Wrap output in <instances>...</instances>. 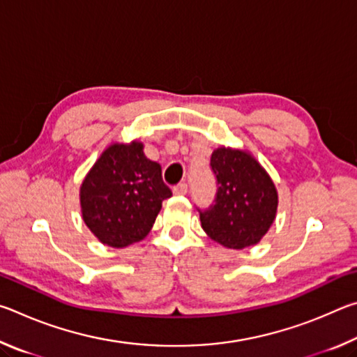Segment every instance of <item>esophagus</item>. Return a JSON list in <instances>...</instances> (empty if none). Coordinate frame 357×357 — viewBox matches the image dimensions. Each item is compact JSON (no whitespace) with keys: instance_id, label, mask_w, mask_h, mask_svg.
Returning a JSON list of instances; mask_svg holds the SVG:
<instances>
[{"instance_id":"esophagus-1","label":"esophagus","mask_w":357,"mask_h":357,"mask_svg":"<svg viewBox=\"0 0 357 357\" xmlns=\"http://www.w3.org/2000/svg\"><path fill=\"white\" fill-rule=\"evenodd\" d=\"M173 193L174 195H185L187 193V184L185 183H181L178 185L173 187Z\"/></svg>"}]
</instances>
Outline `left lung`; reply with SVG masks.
Wrapping results in <instances>:
<instances>
[{
    "label": "left lung",
    "mask_w": 357,
    "mask_h": 357,
    "mask_svg": "<svg viewBox=\"0 0 357 357\" xmlns=\"http://www.w3.org/2000/svg\"><path fill=\"white\" fill-rule=\"evenodd\" d=\"M217 179L214 204L198 209L211 239L228 249L258 244L273 225L279 204L273 179L250 153L220 146L211 155Z\"/></svg>",
    "instance_id": "1"
}]
</instances>
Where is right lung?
Returning a JSON list of instances; mask_svg holds the SVG:
<instances>
[{
  "label": "right lung",
  "instance_id": "add662e5",
  "mask_svg": "<svg viewBox=\"0 0 357 357\" xmlns=\"http://www.w3.org/2000/svg\"><path fill=\"white\" fill-rule=\"evenodd\" d=\"M170 197L160 165L144 155L143 143H113L83 179L82 215L102 244L123 249L146 236Z\"/></svg>",
  "mask_w": 357,
  "mask_h": 357
}]
</instances>
